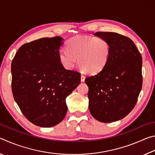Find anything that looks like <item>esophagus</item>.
<instances>
[{
  "label": "esophagus",
  "instance_id": "esophagus-1",
  "mask_svg": "<svg viewBox=\"0 0 155 155\" xmlns=\"http://www.w3.org/2000/svg\"><path fill=\"white\" fill-rule=\"evenodd\" d=\"M85 76H84L83 74H81V82H84V81H85Z\"/></svg>",
  "mask_w": 155,
  "mask_h": 155
}]
</instances>
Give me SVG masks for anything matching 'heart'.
Segmentation results:
<instances>
[{
	"mask_svg": "<svg viewBox=\"0 0 155 155\" xmlns=\"http://www.w3.org/2000/svg\"><path fill=\"white\" fill-rule=\"evenodd\" d=\"M111 56V46L105 39L78 35L68 41L66 51L59 53L65 68L72 70L77 64L83 72L94 74L105 67Z\"/></svg>",
	"mask_w": 155,
	"mask_h": 155,
	"instance_id": "heart-1",
	"label": "heart"
}]
</instances>
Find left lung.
<instances>
[{"instance_id":"obj_1","label":"left lung","mask_w":155,"mask_h":155,"mask_svg":"<svg viewBox=\"0 0 155 155\" xmlns=\"http://www.w3.org/2000/svg\"><path fill=\"white\" fill-rule=\"evenodd\" d=\"M111 46L103 70L86 77L89 110L96 120L109 123L122 120L134 108L142 87V57L133 41L112 32H97Z\"/></svg>"}]
</instances>
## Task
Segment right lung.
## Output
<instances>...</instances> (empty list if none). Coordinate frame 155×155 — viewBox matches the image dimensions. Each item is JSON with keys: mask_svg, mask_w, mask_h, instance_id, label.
I'll list each match as a JSON object with an SVG mask.
<instances>
[{"mask_svg": "<svg viewBox=\"0 0 155 155\" xmlns=\"http://www.w3.org/2000/svg\"><path fill=\"white\" fill-rule=\"evenodd\" d=\"M61 37L44 38L18 49L12 63V93L28 120L52 127L66 115L67 96L81 82L79 72L65 69L59 60Z\"/></svg>", "mask_w": 155, "mask_h": 155, "instance_id": "obj_1", "label": "right lung"}]
</instances>
